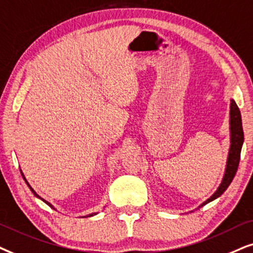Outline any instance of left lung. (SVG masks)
Returning <instances> with one entry per match:
<instances>
[{
    "label": "left lung",
    "mask_w": 253,
    "mask_h": 253,
    "mask_svg": "<svg viewBox=\"0 0 253 253\" xmlns=\"http://www.w3.org/2000/svg\"><path fill=\"white\" fill-rule=\"evenodd\" d=\"M230 126H231V146H230V150H229L227 169H225L223 180H222V183L220 185V187L217 188V191L215 192V193L211 195L210 199H208L205 204L216 199V198L220 197V195L227 190L232 179H234L235 174L237 172L238 164H240L241 150L244 142V133H243V126H242L241 111L238 109L237 104L235 103L234 100H231V106H230Z\"/></svg>",
    "instance_id": "left-lung-1"
}]
</instances>
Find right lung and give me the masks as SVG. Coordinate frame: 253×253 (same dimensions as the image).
Returning <instances> with one entry per match:
<instances>
[{
  "label": "right lung",
  "mask_w": 253,
  "mask_h": 253,
  "mask_svg": "<svg viewBox=\"0 0 253 253\" xmlns=\"http://www.w3.org/2000/svg\"><path fill=\"white\" fill-rule=\"evenodd\" d=\"M21 173H22V172H21ZM22 176H23V178H24V180H25V183H26V184H28V186H29V187H30V190H31V191H32V193H33V194H35V195H36V197H38V198H40V197H39V195H38V194H37V193H36V192H35V190H33V188H32V187H31V186H30V185H29V183H28V180H26V179H25V177H24V174H23V173H22ZM40 199H42V198H40ZM42 201H43V203H46V204H47V205H48V206H49V207H52V205H50V204H49V203H47V201H46V200H43V199H42ZM93 214H95V213H93ZM93 214H90V215H89V216H92V215H93Z\"/></svg>",
  "instance_id": "right-lung-1"
}]
</instances>
